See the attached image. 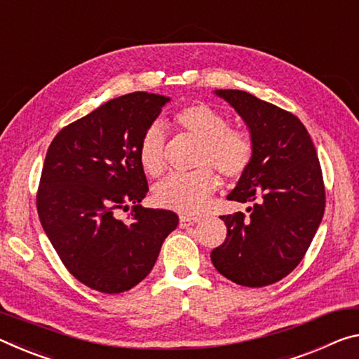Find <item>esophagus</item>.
<instances>
[{
	"label": "esophagus",
	"mask_w": 359,
	"mask_h": 359,
	"mask_svg": "<svg viewBox=\"0 0 359 359\" xmlns=\"http://www.w3.org/2000/svg\"><path fill=\"white\" fill-rule=\"evenodd\" d=\"M200 222V217H193V215H180V226L182 229H187V226H191Z\"/></svg>",
	"instance_id": "1"
}]
</instances>
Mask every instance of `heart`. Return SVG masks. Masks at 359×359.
Masks as SVG:
<instances>
[{
    "mask_svg": "<svg viewBox=\"0 0 359 359\" xmlns=\"http://www.w3.org/2000/svg\"><path fill=\"white\" fill-rule=\"evenodd\" d=\"M175 126L200 140L195 166L187 174H170L155 189L159 206L177 212L195 214L219 185V170L226 180L243 177L254 159V142L246 130L230 128L229 119L212 107L191 104L182 107L172 118ZM139 159L144 170L158 177L166 168V137L159 124H151L139 142Z\"/></svg>",
    "mask_w": 359,
    "mask_h": 359,
    "instance_id": "1",
    "label": "heart"
}]
</instances>
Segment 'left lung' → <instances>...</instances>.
<instances>
[{"label":"left lung","instance_id":"8db88e82","mask_svg":"<svg viewBox=\"0 0 359 359\" xmlns=\"http://www.w3.org/2000/svg\"><path fill=\"white\" fill-rule=\"evenodd\" d=\"M215 94L248 124L254 159L226 196L251 203L249 215H220L226 238L210 260L220 275L240 286H269L300 264L321 224L326 206L321 164L309 130L291 111L244 90Z\"/></svg>","mask_w":359,"mask_h":359}]
</instances>
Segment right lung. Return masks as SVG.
<instances>
[{
  "instance_id": "1",
  "label": "right lung",
  "mask_w": 359,
  "mask_h": 359,
  "mask_svg": "<svg viewBox=\"0 0 359 359\" xmlns=\"http://www.w3.org/2000/svg\"><path fill=\"white\" fill-rule=\"evenodd\" d=\"M169 99L121 95L59 130L36 193L44 231L65 269L104 294L129 291L151 271L179 215L144 208L149 184L139 142ZM131 209L126 222L119 210Z\"/></svg>"
}]
</instances>
